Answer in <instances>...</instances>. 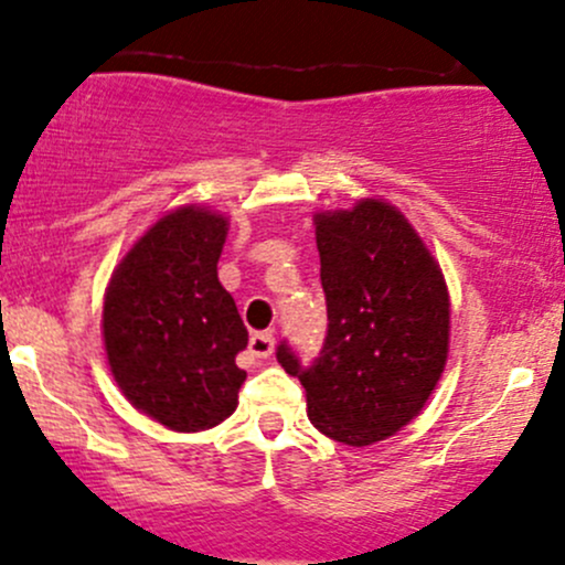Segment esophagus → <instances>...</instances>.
<instances>
[{"mask_svg": "<svg viewBox=\"0 0 565 565\" xmlns=\"http://www.w3.org/2000/svg\"><path fill=\"white\" fill-rule=\"evenodd\" d=\"M273 347H276V338H273L270 330L254 332L252 341H248V352H252L254 358H270Z\"/></svg>", "mask_w": 565, "mask_h": 565, "instance_id": "esophagus-1", "label": "esophagus"}]
</instances>
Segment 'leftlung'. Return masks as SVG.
I'll return each mask as SVG.
<instances>
[{
	"label": "left lung",
	"mask_w": 565,
	"mask_h": 565,
	"mask_svg": "<svg viewBox=\"0 0 565 565\" xmlns=\"http://www.w3.org/2000/svg\"><path fill=\"white\" fill-rule=\"evenodd\" d=\"M313 222L328 335L311 365L287 343L276 358L306 387L319 433L367 447L412 423L436 390L449 352V292L395 205L360 200Z\"/></svg>",
	"instance_id": "obj_1"
}]
</instances>
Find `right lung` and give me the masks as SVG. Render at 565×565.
I'll return each mask as SVG.
<instances>
[{"label":"right lung","mask_w":565,"mask_h":565,"mask_svg":"<svg viewBox=\"0 0 565 565\" xmlns=\"http://www.w3.org/2000/svg\"><path fill=\"white\" fill-rule=\"evenodd\" d=\"M227 218L186 205L159 218L113 270L103 308L113 379L135 408L178 433L224 423L246 371L248 330L218 284Z\"/></svg>","instance_id":"obj_1"}]
</instances>
